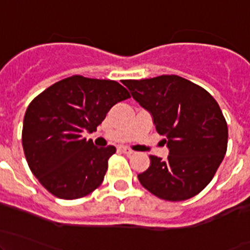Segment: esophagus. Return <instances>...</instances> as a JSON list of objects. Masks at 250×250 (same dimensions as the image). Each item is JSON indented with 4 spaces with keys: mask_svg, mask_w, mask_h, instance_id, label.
<instances>
[{
    "mask_svg": "<svg viewBox=\"0 0 250 250\" xmlns=\"http://www.w3.org/2000/svg\"><path fill=\"white\" fill-rule=\"evenodd\" d=\"M121 151H122L123 153H125V155H132V153H134V151H133L132 148L127 147V146H122V147H121Z\"/></svg>",
    "mask_w": 250,
    "mask_h": 250,
    "instance_id": "esophagus-1",
    "label": "esophagus"
}]
</instances>
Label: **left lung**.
I'll return each instance as SVG.
<instances>
[{"mask_svg": "<svg viewBox=\"0 0 250 250\" xmlns=\"http://www.w3.org/2000/svg\"><path fill=\"white\" fill-rule=\"evenodd\" d=\"M133 98L151 112L158 134L166 135V160L150 155V167L138 175L156 197L170 202L198 195L215 175L228 150V123L204 88L176 75L128 80Z\"/></svg>", "mask_w": 250, "mask_h": 250, "instance_id": "8db88e82", "label": "left lung"}]
</instances>
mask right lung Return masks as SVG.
Masks as SVG:
<instances>
[{
  "label": "right lung",
  "mask_w": 250,
  "mask_h": 250,
  "mask_svg": "<svg viewBox=\"0 0 250 250\" xmlns=\"http://www.w3.org/2000/svg\"><path fill=\"white\" fill-rule=\"evenodd\" d=\"M130 98L116 81L81 75L64 78L27 106L21 143L32 174L62 200H77L102 185L115 146L95 147L82 133L95 132L111 107Z\"/></svg>",
  "instance_id": "1"
}]
</instances>
